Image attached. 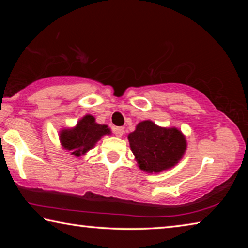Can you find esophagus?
<instances>
[{
  "instance_id": "1",
  "label": "esophagus",
  "mask_w": 248,
  "mask_h": 248,
  "mask_svg": "<svg viewBox=\"0 0 248 248\" xmlns=\"http://www.w3.org/2000/svg\"><path fill=\"white\" fill-rule=\"evenodd\" d=\"M114 132H115V134L117 137H123L124 136V128H123V127H116L115 129H114Z\"/></svg>"
}]
</instances>
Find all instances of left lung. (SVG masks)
<instances>
[{"mask_svg":"<svg viewBox=\"0 0 248 248\" xmlns=\"http://www.w3.org/2000/svg\"><path fill=\"white\" fill-rule=\"evenodd\" d=\"M128 140L138 166L149 174L174 167L187 149L185 134L176 127H159L151 120L140 121Z\"/></svg>","mask_w":248,"mask_h":248,"instance_id":"1","label":"left lung"}]
</instances>
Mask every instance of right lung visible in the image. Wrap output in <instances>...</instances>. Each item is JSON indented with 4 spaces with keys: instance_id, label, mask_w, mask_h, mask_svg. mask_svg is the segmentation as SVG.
<instances>
[{
    "instance_id": "right-lung-1",
    "label": "right lung",
    "mask_w": 248,
    "mask_h": 248,
    "mask_svg": "<svg viewBox=\"0 0 248 248\" xmlns=\"http://www.w3.org/2000/svg\"><path fill=\"white\" fill-rule=\"evenodd\" d=\"M106 134H111L107 124H97L95 117L85 115L72 128H63L59 132V140L62 149L71 155L79 157L85 155Z\"/></svg>"
}]
</instances>
